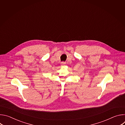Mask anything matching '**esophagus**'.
Returning a JSON list of instances; mask_svg holds the SVG:
<instances>
[{
  "label": "esophagus",
  "instance_id": "esophagus-1",
  "mask_svg": "<svg viewBox=\"0 0 125 125\" xmlns=\"http://www.w3.org/2000/svg\"><path fill=\"white\" fill-rule=\"evenodd\" d=\"M65 64H66V63H65V62H62L61 63V66H65Z\"/></svg>",
  "mask_w": 125,
  "mask_h": 125
}]
</instances>
